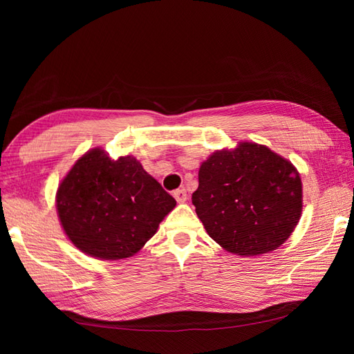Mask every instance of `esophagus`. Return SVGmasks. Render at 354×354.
Here are the masks:
<instances>
[{
	"label": "esophagus",
	"mask_w": 354,
	"mask_h": 354,
	"mask_svg": "<svg viewBox=\"0 0 354 354\" xmlns=\"http://www.w3.org/2000/svg\"><path fill=\"white\" fill-rule=\"evenodd\" d=\"M173 196H175V199L178 202H185L187 201V192H185V189H178V190L173 192Z\"/></svg>",
	"instance_id": "obj_1"
}]
</instances>
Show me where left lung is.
<instances>
[{"instance_id":"8db88e82","label":"left lung","mask_w":354,"mask_h":354,"mask_svg":"<svg viewBox=\"0 0 354 354\" xmlns=\"http://www.w3.org/2000/svg\"><path fill=\"white\" fill-rule=\"evenodd\" d=\"M192 201L214 242L232 254L260 255L277 250L295 230L301 178L266 146L240 142L202 162Z\"/></svg>"}]
</instances>
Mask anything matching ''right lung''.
<instances>
[{
  "label": "right lung",
  "instance_id": "obj_1",
  "mask_svg": "<svg viewBox=\"0 0 354 354\" xmlns=\"http://www.w3.org/2000/svg\"><path fill=\"white\" fill-rule=\"evenodd\" d=\"M175 205L133 156L112 160L99 147L79 158L56 196L66 236L82 252L103 260L138 252Z\"/></svg>",
  "mask_w": 354,
  "mask_h": 354
}]
</instances>
